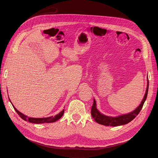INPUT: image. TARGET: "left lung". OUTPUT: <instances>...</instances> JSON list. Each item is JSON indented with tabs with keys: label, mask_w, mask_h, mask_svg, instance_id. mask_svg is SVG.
<instances>
[{
	"label": "left lung",
	"mask_w": 158,
	"mask_h": 158,
	"mask_svg": "<svg viewBox=\"0 0 158 158\" xmlns=\"http://www.w3.org/2000/svg\"><path fill=\"white\" fill-rule=\"evenodd\" d=\"M148 87H149V80L148 79V85H147V89L144 95V97L140 104V105L135 109L134 110L132 111L131 112H129L128 114H126L124 115L119 116L118 117H109L105 116L97 109L96 108V102L95 99H94V102L92 106L91 109V116L94 118L96 122L98 123L104 125V126H118L121 125H124L129 123L131 121H132L136 116L141 111L144 103L147 98L148 93Z\"/></svg>",
	"instance_id": "8db88e82"
}]
</instances>
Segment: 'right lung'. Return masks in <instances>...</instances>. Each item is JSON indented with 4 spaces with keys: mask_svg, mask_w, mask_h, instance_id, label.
Segmentation results:
<instances>
[{
    "mask_svg": "<svg viewBox=\"0 0 158 158\" xmlns=\"http://www.w3.org/2000/svg\"><path fill=\"white\" fill-rule=\"evenodd\" d=\"M13 107L14 108L15 110L17 112V113L18 114V115L22 119H24L26 121H29L30 123H34V124H42V123H54V122L57 121L58 119H59L63 116L64 112V109H63L60 112H59L58 114H57L55 116H51V117H48V118H29V117L23 114L22 113H21V112H19L14 106H13Z\"/></svg>",
    "mask_w": 158,
    "mask_h": 158,
    "instance_id": "1",
    "label": "right lung"
}]
</instances>
